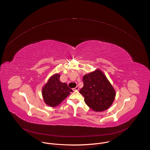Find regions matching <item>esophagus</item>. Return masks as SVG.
Returning a JSON list of instances; mask_svg holds the SVG:
<instances>
[{"instance_id": "obj_1", "label": "esophagus", "mask_w": 150, "mask_h": 150, "mask_svg": "<svg viewBox=\"0 0 150 150\" xmlns=\"http://www.w3.org/2000/svg\"><path fill=\"white\" fill-rule=\"evenodd\" d=\"M77 90H79V87H78V86H76L75 88H73V91H77Z\"/></svg>"}]
</instances>
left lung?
I'll list each match as a JSON object with an SVG mask.
<instances>
[{"label":"left lung","mask_w":150,"mask_h":150,"mask_svg":"<svg viewBox=\"0 0 150 150\" xmlns=\"http://www.w3.org/2000/svg\"><path fill=\"white\" fill-rule=\"evenodd\" d=\"M83 82L84 86L79 93L90 108L96 112H101L111 106L115 97V91L100 70L98 69L86 74Z\"/></svg>","instance_id":"left-lung-1"}]
</instances>
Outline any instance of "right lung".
Masks as SVG:
<instances>
[{
    "label": "right lung",
    "instance_id": "1",
    "mask_svg": "<svg viewBox=\"0 0 150 150\" xmlns=\"http://www.w3.org/2000/svg\"><path fill=\"white\" fill-rule=\"evenodd\" d=\"M59 74L52 75L47 83L42 89V94L45 103L51 106L56 107L60 105L73 90L68 87L66 83L60 81Z\"/></svg>",
    "mask_w": 150,
    "mask_h": 150
}]
</instances>
